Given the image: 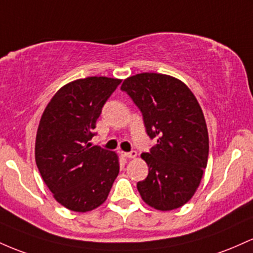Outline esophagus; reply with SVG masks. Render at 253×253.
Wrapping results in <instances>:
<instances>
[{"label":"esophagus","instance_id":"34e87169","mask_svg":"<svg viewBox=\"0 0 253 253\" xmlns=\"http://www.w3.org/2000/svg\"><path fill=\"white\" fill-rule=\"evenodd\" d=\"M121 155L123 158H126V159H132V158H136L137 157V153L135 152V150H132V152H121Z\"/></svg>","mask_w":253,"mask_h":253}]
</instances>
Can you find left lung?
<instances>
[{
  "label": "left lung",
  "mask_w": 253,
  "mask_h": 253,
  "mask_svg": "<svg viewBox=\"0 0 253 253\" xmlns=\"http://www.w3.org/2000/svg\"><path fill=\"white\" fill-rule=\"evenodd\" d=\"M121 89L141 110L147 134L157 138L150 153L141 154L149 169L137 183L141 198L157 211L180 208L195 195L208 163V129L197 99L166 74H136Z\"/></svg>",
  "instance_id": "8db88e82"
}]
</instances>
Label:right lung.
Listing matches in <instances>:
<instances>
[{"label": "right lung", "instance_id": "obj_1", "mask_svg": "<svg viewBox=\"0 0 253 253\" xmlns=\"http://www.w3.org/2000/svg\"><path fill=\"white\" fill-rule=\"evenodd\" d=\"M121 79L89 76L68 82L51 98L36 136V164L53 198L86 212L106 201L119 173L116 152L90 147L104 104Z\"/></svg>", "mask_w": 253, "mask_h": 253}]
</instances>
